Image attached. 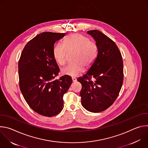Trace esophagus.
<instances>
[{"label":"esophagus","instance_id":"34e87169","mask_svg":"<svg viewBox=\"0 0 148 148\" xmlns=\"http://www.w3.org/2000/svg\"><path fill=\"white\" fill-rule=\"evenodd\" d=\"M72 81H73V82L76 81H77V79H76L75 77H72Z\"/></svg>","mask_w":148,"mask_h":148}]
</instances>
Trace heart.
I'll return each instance as SVG.
<instances>
[{
	"mask_svg": "<svg viewBox=\"0 0 148 148\" xmlns=\"http://www.w3.org/2000/svg\"><path fill=\"white\" fill-rule=\"evenodd\" d=\"M63 45L57 43L53 49V54L58 64L63 66L67 61L68 53L73 52V61L61 69L63 74L75 77L82 71L84 66L90 67L95 60L98 47L95 42L80 33H73L63 40Z\"/></svg>",
	"mask_w": 148,
	"mask_h": 148,
	"instance_id": "b5f03b06",
	"label": "heart"
}]
</instances>
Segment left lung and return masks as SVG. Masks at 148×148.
<instances>
[{
    "instance_id": "obj_1",
    "label": "left lung",
    "mask_w": 148,
    "mask_h": 148,
    "mask_svg": "<svg viewBox=\"0 0 148 148\" xmlns=\"http://www.w3.org/2000/svg\"><path fill=\"white\" fill-rule=\"evenodd\" d=\"M87 33L96 41L98 54L87 73L77 81L82 85L80 96L83 107L99 112L112 105L119 94L123 81V60L118 46L110 38L97 30Z\"/></svg>"
}]
</instances>
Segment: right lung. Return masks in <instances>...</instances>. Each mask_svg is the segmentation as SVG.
Wrapping results in <instances>:
<instances>
[{"mask_svg":"<svg viewBox=\"0 0 148 148\" xmlns=\"http://www.w3.org/2000/svg\"><path fill=\"white\" fill-rule=\"evenodd\" d=\"M66 33H41L25 46L18 64L19 87L29 107L45 116H53L64 107L63 96L72 83V78L64 75L58 79L60 69L53 49L56 41Z\"/></svg>","mask_w":148,"mask_h":148,"instance_id":"obj_1","label":"right lung"}]
</instances>
